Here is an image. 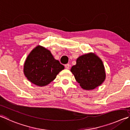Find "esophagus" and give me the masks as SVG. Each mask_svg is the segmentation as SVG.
Wrapping results in <instances>:
<instances>
[{
    "mask_svg": "<svg viewBox=\"0 0 130 130\" xmlns=\"http://www.w3.org/2000/svg\"><path fill=\"white\" fill-rule=\"evenodd\" d=\"M65 68L67 69H69V68H70V65L69 64V63H67V64H66L65 65Z\"/></svg>",
    "mask_w": 130,
    "mask_h": 130,
    "instance_id": "34e87169",
    "label": "esophagus"
}]
</instances>
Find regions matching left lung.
Listing matches in <instances>:
<instances>
[{"instance_id":"1","label":"left lung","mask_w":130,"mask_h":130,"mask_svg":"<svg viewBox=\"0 0 130 130\" xmlns=\"http://www.w3.org/2000/svg\"><path fill=\"white\" fill-rule=\"evenodd\" d=\"M70 71L80 86L86 90L97 88L106 79L102 61L92 52L79 56L76 60V65L73 66Z\"/></svg>"}]
</instances>
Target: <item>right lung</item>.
<instances>
[{"instance_id":"1","label":"right lung","mask_w":130,"mask_h":130,"mask_svg":"<svg viewBox=\"0 0 130 130\" xmlns=\"http://www.w3.org/2000/svg\"><path fill=\"white\" fill-rule=\"evenodd\" d=\"M63 69V65L53 57L50 51L37 45L26 58L23 71L28 81L42 87L53 81Z\"/></svg>"}]
</instances>
